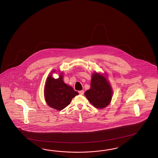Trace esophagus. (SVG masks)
<instances>
[{
    "instance_id": "esophagus-1",
    "label": "esophagus",
    "mask_w": 158,
    "mask_h": 158,
    "mask_svg": "<svg viewBox=\"0 0 158 158\" xmlns=\"http://www.w3.org/2000/svg\"><path fill=\"white\" fill-rule=\"evenodd\" d=\"M79 94H81V95H83V94H84V91H83V90L79 91Z\"/></svg>"
}]
</instances>
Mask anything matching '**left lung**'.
<instances>
[{
    "instance_id": "8db88e82",
    "label": "left lung",
    "mask_w": 158,
    "mask_h": 158,
    "mask_svg": "<svg viewBox=\"0 0 158 158\" xmlns=\"http://www.w3.org/2000/svg\"><path fill=\"white\" fill-rule=\"evenodd\" d=\"M90 89L85 95L92 105L98 109H103L110 104L113 90L106 75L93 72L91 76Z\"/></svg>"
}]
</instances>
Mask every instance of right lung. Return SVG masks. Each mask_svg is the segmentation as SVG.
I'll use <instances>...</instances> for the list:
<instances>
[{"instance_id": "add662e5", "label": "right lung", "mask_w": 158, "mask_h": 158, "mask_svg": "<svg viewBox=\"0 0 158 158\" xmlns=\"http://www.w3.org/2000/svg\"><path fill=\"white\" fill-rule=\"evenodd\" d=\"M53 70L46 79L44 89L45 101L49 106L56 110H61L70 104L72 98L79 94L71 86L64 83L63 73H59V77L54 79L52 77Z\"/></svg>"}]
</instances>
